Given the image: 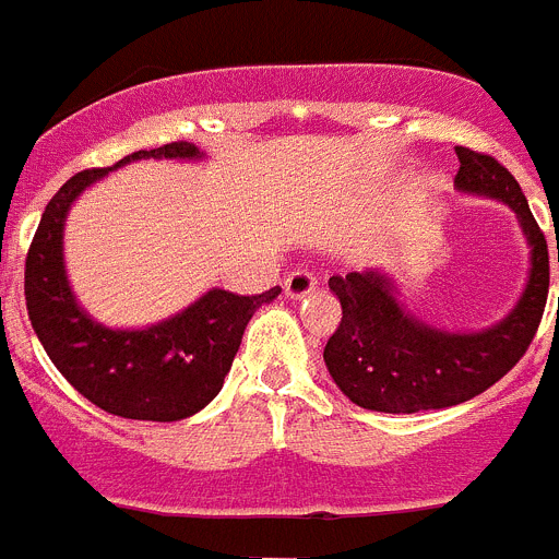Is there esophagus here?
Listing matches in <instances>:
<instances>
[{"label":"esophagus","instance_id":"obj_1","mask_svg":"<svg viewBox=\"0 0 559 559\" xmlns=\"http://www.w3.org/2000/svg\"><path fill=\"white\" fill-rule=\"evenodd\" d=\"M316 285L319 283H316L313 271L296 269L285 276V296H288V299H305V296L313 294Z\"/></svg>","mask_w":559,"mask_h":559}]
</instances>
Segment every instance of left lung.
<instances>
[{
  "instance_id": "left-lung-1",
  "label": "left lung",
  "mask_w": 559,
  "mask_h": 559,
  "mask_svg": "<svg viewBox=\"0 0 559 559\" xmlns=\"http://www.w3.org/2000/svg\"><path fill=\"white\" fill-rule=\"evenodd\" d=\"M456 156L453 185L459 192L503 201L518 215L532 249L530 280L501 322L478 333H448L419 322L397 302L392 276L374 269L330 276V290L341 302V324L324 347V364L335 386L369 412H431L487 392L530 349L546 310L549 246L521 185L487 153L456 147Z\"/></svg>"
}]
</instances>
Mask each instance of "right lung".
Wrapping results in <instances>:
<instances>
[{
    "label": "right lung",
    "instance_id": "obj_1",
    "mask_svg": "<svg viewBox=\"0 0 559 559\" xmlns=\"http://www.w3.org/2000/svg\"><path fill=\"white\" fill-rule=\"evenodd\" d=\"M192 142L136 151L111 167L83 170L49 199L24 263V299L38 341L58 372L97 408L126 419L176 423L192 417L224 386L254 310L280 296L212 288L145 330H111L78 305L63 265V221L72 201L106 173L140 159H201Z\"/></svg>",
    "mask_w": 559,
    "mask_h": 559
}]
</instances>
